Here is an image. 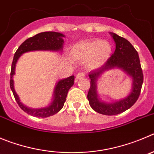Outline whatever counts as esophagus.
I'll list each match as a JSON object with an SVG mask.
<instances>
[{"mask_svg": "<svg viewBox=\"0 0 154 154\" xmlns=\"http://www.w3.org/2000/svg\"><path fill=\"white\" fill-rule=\"evenodd\" d=\"M85 77V74H84V73H78V74H77V76H76V79L77 80H79V79H82V78H84V77Z\"/></svg>", "mask_w": 154, "mask_h": 154, "instance_id": "1", "label": "esophagus"}]
</instances>
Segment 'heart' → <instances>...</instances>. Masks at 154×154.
Instances as JSON below:
<instances>
[{
    "instance_id": "1",
    "label": "heart",
    "mask_w": 154,
    "mask_h": 154,
    "mask_svg": "<svg viewBox=\"0 0 154 154\" xmlns=\"http://www.w3.org/2000/svg\"><path fill=\"white\" fill-rule=\"evenodd\" d=\"M112 48L109 42L105 40H88L77 43L71 49L74 59L86 61L89 69L101 67L111 57Z\"/></svg>"
}]
</instances>
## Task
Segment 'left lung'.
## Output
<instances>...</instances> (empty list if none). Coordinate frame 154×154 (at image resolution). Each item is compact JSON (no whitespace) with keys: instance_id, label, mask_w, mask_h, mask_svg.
<instances>
[{"instance_id":"obj_1","label":"left lung","mask_w":154,"mask_h":154,"mask_svg":"<svg viewBox=\"0 0 154 154\" xmlns=\"http://www.w3.org/2000/svg\"><path fill=\"white\" fill-rule=\"evenodd\" d=\"M110 35L116 43V51L101 68L90 72V87L87 94V99L92 109L97 112L106 116L120 114L130 109L138 99L143 81L138 53L135 48L125 38L113 32H110ZM114 69L122 70L132 78V90L124 98L112 102H105L98 97L97 82L105 72Z\"/></svg>"}]
</instances>
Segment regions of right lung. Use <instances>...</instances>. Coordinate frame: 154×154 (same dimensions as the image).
<instances>
[{"label":"right lung","mask_w":154,"mask_h":154,"mask_svg":"<svg viewBox=\"0 0 154 154\" xmlns=\"http://www.w3.org/2000/svg\"><path fill=\"white\" fill-rule=\"evenodd\" d=\"M64 35L56 32H44L36 34L31 38H27L20 45L14 54V60L11 66L10 87L14 93V98L19 106L25 112L34 117L47 118L57 113L61 109L65 103L67 92L74 85V76H70L67 78L61 79L57 82L53 92L51 102L45 107L30 108L24 105L20 100V97L14 89V82L13 78L15 74V67L19 58L24 53L33 51H62L64 45Z\"/></svg>","instance_id":"right-lung-1"}]
</instances>
